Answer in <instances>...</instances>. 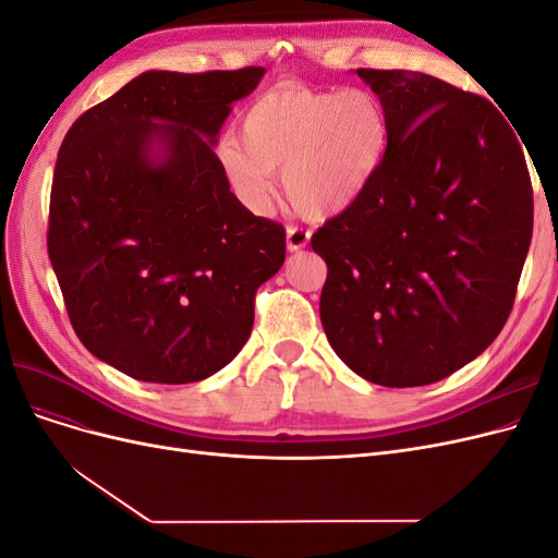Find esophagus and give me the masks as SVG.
I'll use <instances>...</instances> for the list:
<instances>
[{
  "label": "esophagus",
  "instance_id": "34e87169",
  "mask_svg": "<svg viewBox=\"0 0 558 558\" xmlns=\"http://www.w3.org/2000/svg\"><path fill=\"white\" fill-rule=\"evenodd\" d=\"M310 230L305 228H298V226H289L286 230V244H289V251H300L310 244Z\"/></svg>",
  "mask_w": 558,
  "mask_h": 558
}]
</instances>
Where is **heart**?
I'll return each mask as SVG.
<instances>
[{"label": "heart", "instance_id": "b5f03b06", "mask_svg": "<svg viewBox=\"0 0 558 558\" xmlns=\"http://www.w3.org/2000/svg\"><path fill=\"white\" fill-rule=\"evenodd\" d=\"M386 140V111L369 90L283 86L246 109L240 137L226 134L218 158L251 205H265L281 170L286 202L302 216L328 218L365 191Z\"/></svg>", "mask_w": 558, "mask_h": 558}]
</instances>
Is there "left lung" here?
<instances>
[{
  "label": "left lung",
  "instance_id": "1",
  "mask_svg": "<svg viewBox=\"0 0 558 558\" xmlns=\"http://www.w3.org/2000/svg\"><path fill=\"white\" fill-rule=\"evenodd\" d=\"M386 111L377 172L312 234L320 324L363 379L410 388L477 359L508 320L533 238V185L486 97L408 70H359Z\"/></svg>",
  "mask_w": 558,
  "mask_h": 558
}]
</instances>
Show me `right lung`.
<instances>
[{"label":"right lung","instance_id":"add662e5","mask_svg":"<svg viewBox=\"0 0 558 558\" xmlns=\"http://www.w3.org/2000/svg\"><path fill=\"white\" fill-rule=\"evenodd\" d=\"M263 74L146 72L64 134L48 258L83 347L132 379L218 373L246 344L256 293L283 265V226L230 193L214 154L230 105ZM154 141L160 163L147 158Z\"/></svg>","mask_w":558,"mask_h":558}]
</instances>
